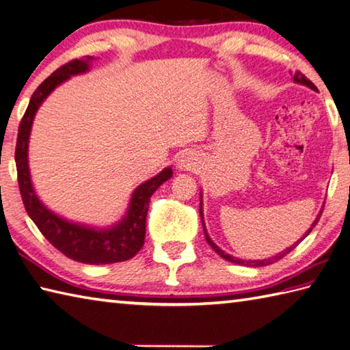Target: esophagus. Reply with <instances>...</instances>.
<instances>
[{"label": "esophagus", "mask_w": 350, "mask_h": 350, "mask_svg": "<svg viewBox=\"0 0 350 350\" xmlns=\"http://www.w3.org/2000/svg\"><path fill=\"white\" fill-rule=\"evenodd\" d=\"M191 160L189 159V157H185V155H183V157L178 160V166H180L181 169H189V167H191Z\"/></svg>", "instance_id": "1"}]
</instances>
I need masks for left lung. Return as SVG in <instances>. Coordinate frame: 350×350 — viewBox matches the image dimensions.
Masks as SVG:
<instances>
[{
    "label": "left lung",
    "instance_id": "8db88e82",
    "mask_svg": "<svg viewBox=\"0 0 350 350\" xmlns=\"http://www.w3.org/2000/svg\"><path fill=\"white\" fill-rule=\"evenodd\" d=\"M293 81L297 82V83H301V85H306V87H308V88H312V90H317L316 87H314V83L310 81V79H307V77L302 75L301 72H297L293 75ZM322 211L323 209H321V213H319V215H317V219L313 221V224H312V228L308 229V232L306 234V237L310 234V232H312V229L316 226L317 224V221H319V219H321V215H322ZM199 213H200V220H202V224H204V234H205V239H206V243L213 247V250L217 253V254H220L223 259H226V260H229V262H234V263H238V265H245V267H265V265H269V263H273V262H275V260H278V259H282L283 256H286L287 253H291L295 247H297L298 244H299V241L297 244H293L292 247H289V248H286L284 252H282L280 254H277V256H274L273 259H265V260H241V259H237V258H234V256H230V254H226L224 253L221 248H219L217 247L214 243H213V239L209 238V235L206 234V229H205V223H204V211H202V199H200V209H199ZM304 237V238H306ZM304 238H301V241L304 239Z\"/></svg>",
    "mask_w": 350,
    "mask_h": 350
}]
</instances>
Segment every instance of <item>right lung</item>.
<instances>
[{"label":"right lung","mask_w":350,"mask_h":350,"mask_svg":"<svg viewBox=\"0 0 350 350\" xmlns=\"http://www.w3.org/2000/svg\"><path fill=\"white\" fill-rule=\"evenodd\" d=\"M92 59L94 58L87 57L70 61L38 85L34 94L31 96L29 105L19 124L14 160H16L18 183L23 206L43 237L70 259L81 263H90V265H106V263L131 259L141 250L145 239V223L150 198L163 183L172 176V169H163L159 175L139 185L131 195L127 214L111 229H94L64 220L49 211L38 200L33 184H31L28 167V141L34 115L43 100L59 83L67 81L70 76L88 72Z\"/></svg>","instance_id":"right-lung-1"}]
</instances>
